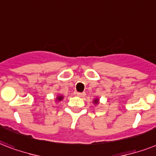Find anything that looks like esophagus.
<instances>
[{"label":"esophagus","instance_id":"obj_1","mask_svg":"<svg viewBox=\"0 0 156 156\" xmlns=\"http://www.w3.org/2000/svg\"><path fill=\"white\" fill-rule=\"evenodd\" d=\"M85 95V93H77V96H78L79 98H84Z\"/></svg>","mask_w":156,"mask_h":156}]
</instances>
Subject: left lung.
<instances>
[{
    "mask_svg": "<svg viewBox=\"0 0 156 156\" xmlns=\"http://www.w3.org/2000/svg\"><path fill=\"white\" fill-rule=\"evenodd\" d=\"M99 98H96V99H94L93 101V103L94 105H98L99 104Z\"/></svg>",
    "mask_w": 156,
    "mask_h": 156,
    "instance_id": "8db88e82",
    "label": "left lung"
}]
</instances>
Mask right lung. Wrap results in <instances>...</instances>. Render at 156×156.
<instances>
[{
    "mask_svg": "<svg viewBox=\"0 0 156 156\" xmlns=\"http://www.w3.org/2000/svg\"><path fill=\"white\" fill-rule=\"evenodd\" d=\"M63 99V96L58 95L56 97V99H55V101H56L57 102H58V101H62Z\"/></svg>",
    "mask_w": 156,
    "mask_h": 156,
    "instance_id": "1",
    "label": "right lung"
}]
</instances>
